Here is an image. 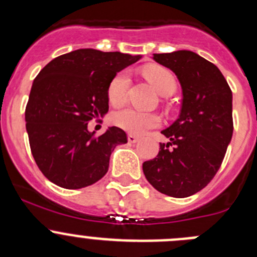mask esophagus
<instances>
[{
	"instance_id": "esophagus-1",
	"label": "esophagus",
	"mask_w": 257,
	"mask_h": 257,
	"mask_svg": "<svg viewBox=\"0 0 257 257\" xmlns=\"http://www.w3.org/2000/svg\"><path fill=\"white\" fill-rule=\"evenodd\" d=\"M128 142H129V143H137V142H139V137L134 136V134H129Z\"/></svg>"
}]
</instances>
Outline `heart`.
<instances>
[{
  "label": "heart",
  "instance_id": "b5f03b06",
  "mask_svg": "<svg viewBox=\"0 0 257 257\" xmlns=\"http://www.w3.org/2000/svg\"><path fill=\"white\" fill-rule=\"evenodd\" d=\"M145 78L162 95H172L177 89V80L170 71L160 66H149L143 71ZM131 76L126 71H121L113 77L108 84V99L115 107L124 104L126 100ZM113 121L116 126L133 134H143L148 129L155 128L160 124V116L155 113H145L134 108H125L114 113Z\"/></svg>",
  "mask_w": 257,
  "mask_h": 257
}]
</instances>
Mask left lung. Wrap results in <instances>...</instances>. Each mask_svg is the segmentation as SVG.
Segmentation results:
<instances>
[{"mask_svg":"<svg viewBox=\"0 0 257 257\" xmlns=\"http://www.w3.org/2000/svg\"><path fill=\"white\" fill-rule=\"evenodd\" d=\"M177 76L183 100L178 119L162 131L157 157L143 163L147 180L160 193L186 198L210 183L232 138V93L220 69L193 51L154 53Z\"/></svg>","mask_w":257,"mask_h":257,"instance_id":"8db88e82","label":"left lung"}]
</instances>
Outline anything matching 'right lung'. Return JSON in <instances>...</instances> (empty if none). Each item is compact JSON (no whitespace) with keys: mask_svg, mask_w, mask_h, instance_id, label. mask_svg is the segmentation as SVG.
<instances>
[{"mask_svg":"<svg viewBox=\"0 0 257 257\" xmlns=\"http://www.w3.org/2000/svg\"><path fill=\"white\" fill-rule=\"evenodd\" d=\"M141 58L80 48L52 59L38 73L26 107V129L36 164L49 181L80 189L107 174L110 154L126 143V134L109 126L95 138L88 121L108 113V84Z\"/></svg>","mask_w":257,"mask_h":257,"instance_id":"add662e5","label":"right lung"}]
</instances>
